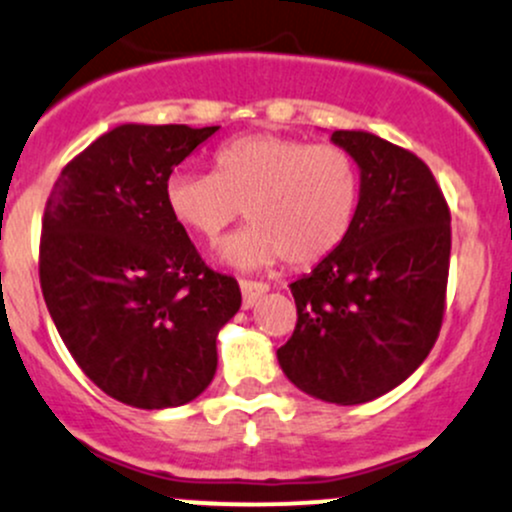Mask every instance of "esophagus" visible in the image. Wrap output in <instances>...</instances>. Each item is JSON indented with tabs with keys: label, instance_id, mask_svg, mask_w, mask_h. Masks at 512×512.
Wrapping results in <instances>:
<instances>
[{
	"label": "esophagus",
	"instance_id": "esophagus-1",
	"mask_svg": "<svg viewBox=\"0 0 512 512\" xmlns=\"http://www.w3.org/2000/svg\"><path fill=\"white\" fill-rule=\"evenodd\" d=\"M239 288H241V298H244V310L254 307L256 300L261 298V295L268 293V285L258 283V280H241Z\"/></svg>",
	"mask_w": 512,
	"mask_h": 512
}]
</instances>
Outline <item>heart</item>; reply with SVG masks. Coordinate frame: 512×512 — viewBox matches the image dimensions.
I'll use <instances>...</instances> for the list:
<instances>
[{
  "mask_svg": "<svg viewBox=\"0 0 512 512\" xmlns=\"http://www.w3.org/2000/svg\"><path fill=\"white\" fill-rule=\"evenodd\" d=\"M359 200L351 153L280 134L236 136L214 151L212 175L173 170L163 180L170 219L197 239H217L244 207L251 224L217 249L239 271L324 261L349 234Z\"/></svg>",
  "mask_w": 512,
  "mask_h": 512,
  "instance_id": "1",
  "label": "heart"
}]
</instances>
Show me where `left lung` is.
Returning <instances> with one entry per match:
<instances>
[{
	"instance_id": "1",
	"label": "left lung",
	"mask_w": 512,
	"mask_h": 512,
	"mask_svg": "<svg viewBox=\"0 0 512 512\" xmlns=\"http://www.w3.org/2000/svg\"><path fill=\"white\" fill-rule=\"evenodd\" d=\"M359 166L349 234L290 283L298 324L278 364L302 393L359 405L386 395L437 342L449 276V207L430 168L368 131H332Z\"/></svg>"
}]
</instances>
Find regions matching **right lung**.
Returning <instances> with one entry per match:
<instances>
[{"label": "right lung", "instance_id": "obj_1", "mask_svg": "<svg viewBox=\"0 0 512 512\" xmlns=\"http://www.w3.org/2000/svg\"><path fill=\"white\" fill-rule=\"evenodd\" d=\"M219 126L122 124L63 168L41 234V290L85 376L119 403L178 408L212 383L234 278L170 219L163 180Z\"/></svg>", "mask_w": 512, "mask_h": 512}]
</instances>
